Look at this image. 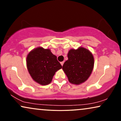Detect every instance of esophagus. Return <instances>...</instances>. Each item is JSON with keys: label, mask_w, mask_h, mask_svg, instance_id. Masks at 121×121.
<instances>
[{"label": "esophagus", "mask_w": 121, "mask_h": 121, "mask_svg": "<svg viewBox=\"0 0 121 121\" xmlns=\"http://www.w3.org/2000/svg\"><path fill=\"white\" fill-rule=\"evenodd\" d=\"M64 62H60V64H61V65H62V66L63 65V64H64Z\"/></svg>", "instance_id": "34e87169"}]
</instances>
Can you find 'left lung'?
I'll return each instance as SVG.
<instances>
[{"label": "left lung", "instance_id": "1", "mask_svg": "<svg viewBox=\"0 0 121 121\" xmlns=\"http://www.w3.org/2000/svg\"><path fill=\"white\" fill-rule=\"evenodd\" d=\"M68 59L63 65L69 82L74 84L85 82L91 73L94 59L90 51L82 47L78 49H70L68 54Z\"/></svg>", "mask_w": 121, "mask_h": 121}]
</instances>
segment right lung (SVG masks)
I'll return each instance as SVG.
<instances>
[{
  "label": "right lung",
  "mask_w": 121,
  "mask_h": 121,
  "mask_svg": "<svg viewBox=\"0 0 121 121\" xmlns=\"http://www.w3.org/2000/svg\"><path fill=\"white\" fill-rule=\"evenodd\" d=\"M26 63L32 78L42 85L50 83L55 73L62 68L50 49L42 47L37 48L29 53Z\"/></svg>",
  "instance_id": "add662e5"
}]
</instances>
